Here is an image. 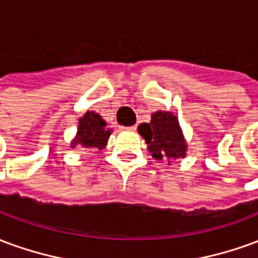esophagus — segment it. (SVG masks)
I'll return each mask as SVG.
<instances>
[{
    "label": "esophagus",
    "mask_w": 258,
    "mask_h": 258,
    "mask_svg": "<svg viewBox=\"0 0 258 258\" xmlns=\"http://www.w3.org/2000/svg\"><path fill=\"white\" fill-rule=\"evenodd\" d=\"M123 130H127V131H135L137 130V125H130V127H121Z\"/></svg>",
    "instance_id": "esophagus-1"
}]
</instances>
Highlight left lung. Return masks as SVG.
<instances>
[{
	"instance_id": "8db88e82",
	"label": "left lung",
	"mask_w": 258,
	"mask_h": 258,
	"mask_svg": "<svg viewBox=\"0 0 258 258\" xmlns=\"http://www.w3.org/2000/svg\"><path fill=\"white\" fill-rule=\"evenodd\" d=\"M138 133L145 140L148 151L156 160L185 157L186 142L178 118L171 112H155L149 123H142L138 127Z\"/></svg>"
}]
</instances>
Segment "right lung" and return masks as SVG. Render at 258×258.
Wrapping results in <instances>:
<instances>
[{"label": "right lung", "instance_id": "obj_1", "mask_svg": "<svg viewBox=\"0 0 258 258\" xmlns=\"http://www.w3.org/2000/svg\"><path fill=\"white\" fill-rule=\"evenodd\" d=\"M106 121L95 112H87L79 118L77 135L72 141V148L77 145L84 148H98L103 149L110 137V130L105 128Z\"/></svg>", "mask_w": 258, "mask_h": 258}]
</instances>
